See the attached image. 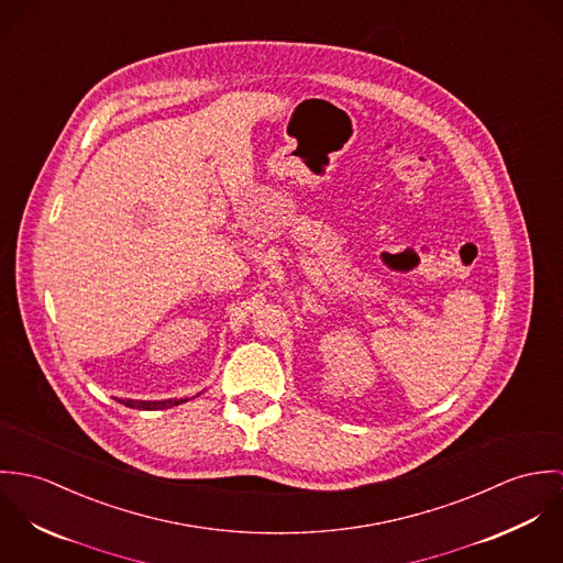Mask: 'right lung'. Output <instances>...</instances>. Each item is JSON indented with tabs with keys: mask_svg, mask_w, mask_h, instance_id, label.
<instances>
[{
	"mask_svg": "<svg viewBox=\"0 0 563 563\" xmlns=\"http://www.w3.org/2000/svg\"><path fill=\"white\" fill-rule=\"evenodd\" d=\"M117 401L121 402V405H125V407L154 411V409H168V407H175V405L186 402L188 399H166V401H132V399H117Z\"/></svg>",
	"mask_w": 563,
	"mask_h": 563,
	"instance_id": "right-lung-1",
	"label": "right lung"
}]
</instances>
